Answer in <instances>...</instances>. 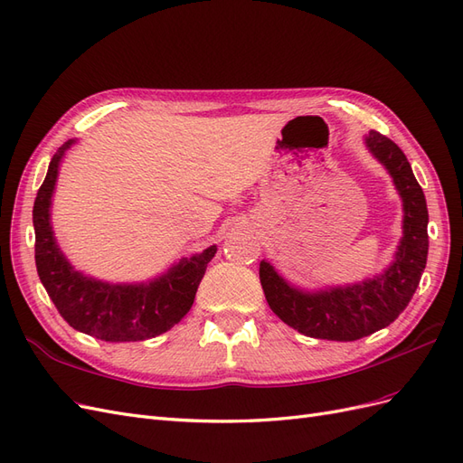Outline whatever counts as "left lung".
Wrapping results in <instances>:
<instances>
[{"label":"left lung","mask_w":463,"mask_h":463,"mask_svg":"<svg viewBox=\"0 0 463 463\" xmlns=\"http://www.w3.org/2000/svg\"><path fill=\"white\" fill-rule=\"evenodd\" d=\"M365 145L394 179L403 203V235L388 269L361 284L305 291L288 284L270 262L260 260L259 276L270 309L311 338L354 342L386 328L411 301L427 264V201L408 158L376 131H369Z\"/></svg>","instance_id":"obj_1"}]
</instances>
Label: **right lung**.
<instances>
[{"instance_id": "obj_1", "label": "right lung", "mask_w": 463, "mask_h": 463, "mask_svg": "<svg viewBox=\"0 0 463 463\" xmlns=\"http://www.w3.org/2000/svg\"><path fill=\"white\" fill-rule=\"evenodd\" d=\"M73 143L71 138L53 154L34 201V259L40 282L69 326L82 334L104 342H141L160 335L189 313L216 245L181 259L146 284H108L75 270L55 243L50 222L60 162Z\"/></svg>"}]
</instances>
